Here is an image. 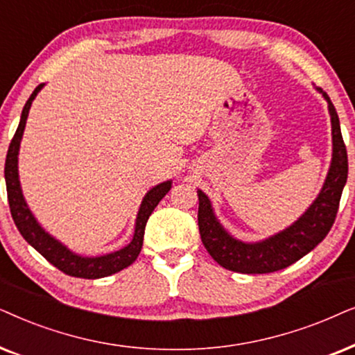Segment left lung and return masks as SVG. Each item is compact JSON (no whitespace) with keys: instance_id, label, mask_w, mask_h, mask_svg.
Masks as SVG:
<instances>
[{"instance_id":"1","label":"left lung","mask_w":355,"mask_h":355,"mask_svg":"<svg viewBox=\"0 0 355 355\" xmlns=\"http://www.w3.org/2000/svg\"><path fill=\"white\" fill-rule=\"evenodd\" d=\"M328 101L333 125V160L323 190L304 216L286 229L259 243H243L230 237L216 220L211 202L202 191H198V225L207 252L222 268L243 274H266L279 271L299 261L311 252L326 235L336 219L343 188L347 182V150L344 144L336 108L328 94L318 87Z\"/></svg>"}]
</instances>
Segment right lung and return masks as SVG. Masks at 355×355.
Returning <instances> with one entry per match:
<instances>
[{
  "label": "right lung",
  "instance_id": "obj_1",
  "mask_svg": "<svg viewBox=\"0 0 355 355\" xmlns=\"http://www.w3.org/2000/svg\"><path fill=\"white\" fill-rule=\"evenodd\" d=\"M44 84H39L35 87V91L32 92L29 101L24 105L21 121L14 133L11 144H9L8 155H6V164H4V178H6V191H8V201H9V209H11V216L14 219V224L19 229V232L24 239L27 240V243H31L46 261L53 264L55 268H58L60 271L73 277H83V279H98V277L110 276L121 269L128 268L131 263L138 258V254L143 248V239H144V229L146 222H148L149 216L153 214L154 207L159 205V201L167 195L170 190V182H164L153 188L148 195L144 196L143 205L139 207L138 219H136V230L135 237L131 240L128 247L118 250L115 253L105 254V257L98 258H84L78 257V254L71 253L68 248L63 247L60 242H56L53 237H50L42 227L37 224V220L32 216V212L27 207L26 201L22 198L21 185H19V177H17V153H19V144H21V138L26 128V120L29 115V108L32 105L37 94L42 89Z\"/></svg>",
  "mask_w": 355,
  "mask_h": 355
}]
</instances>
